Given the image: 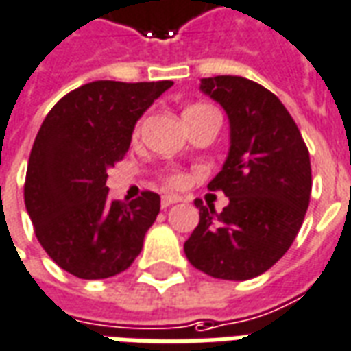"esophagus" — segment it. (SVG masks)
I'll list each match as a JSON object with an SVG mask.
<instances>
[{"mask_svg":"<svg viewBox=\"0 0 351 351\" xmlns=\"http://www.w3.org/2000/svg\"><path fill=\"white\" fill-rule=\"evenodd\" d=\"M178 202H181V198H180V196L164 195V196H162V200H160V206H162L164 210H166V208H170L171 204H178Z\"/></svg>","mask_w":351,"mask_h":351,"instance_id":"1","label":"esophagus"}]
</instances>
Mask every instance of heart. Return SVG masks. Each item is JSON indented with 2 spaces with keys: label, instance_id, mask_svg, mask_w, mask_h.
Returning <instances> with one entry per match:
<instances>
[{
  "label": "heart",
  "instance_id": "heart-1",
  "mask_svg": "<svg viewBox=\"0 0 351 351\" xmlns=\"http://www.w3.org/2000/svg\"><path fill=\"white\" fill-rule=\"evenodd\" d=\"M200 109H206V106H193V108L185 109L183 117L189 115V113H195V111H200ZM166 183H168L170 187H181V185L185 183V178H183V173L173 171V173H170V176H166Z\"/></svg>",
  "mask_w": 351,
  "mask_h": 351
}]
</instances>
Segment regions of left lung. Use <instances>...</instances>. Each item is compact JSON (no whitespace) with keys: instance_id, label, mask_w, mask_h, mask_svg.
<instances>
[{"instance_id":"1","label":"left lung","mask_w":351,"mask_h":351,"mask_svg":"<svg viewBox=\"0 0 351 351\" xmlns=\"http://www.w3.org/2000/svg\"><path fill=\"white\" fill-rule=\"evenodd\" d=\"M200 90L221 104L230 123V149L210 191H223L221 213L196 198L198 227L185 242L189 263L219 280H251L289 250L312 191L310 153L278 96L245 77L217 75Z\"/></svg>"}]
</instances>
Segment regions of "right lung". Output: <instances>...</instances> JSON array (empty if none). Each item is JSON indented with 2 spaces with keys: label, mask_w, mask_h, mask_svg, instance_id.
Wrapping results in <instances>:
<instances>
[{
  "label": "right lung",
  "mask_w": 351,
  "mask_h": 351,
  "mask_svg": "<svg viewBox=\"0 0 351 351\" xmlns=\"http://www.w3.org/2000/svg\"><path fill=\"white\" fill-rule=\"evenodd\" d=\"M171 81H94L66 94L45 117L29 153L24 202L47 255L81 280L130 267L160 211L143 191L124 204L109 198L108 168L123 160L132 132Z\"/></svg>",
  "instance_id": "right-lung-1"
}]
</instances>
